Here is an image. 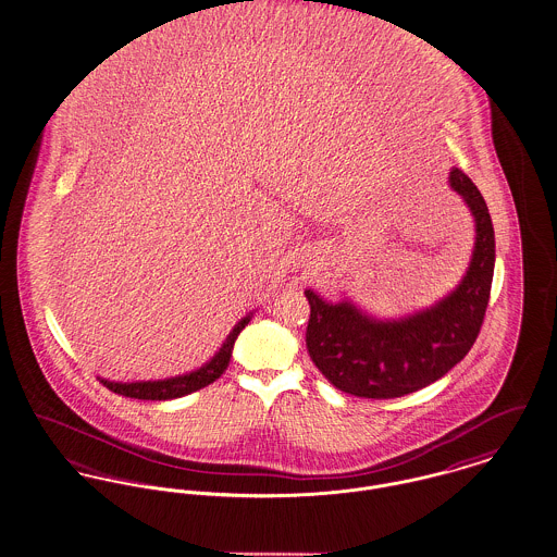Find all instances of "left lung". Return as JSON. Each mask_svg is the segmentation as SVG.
<instances>
[{
	"mask_svg": "<svg viewBox=\"0 0 557 557\" xmlns=\"http://www.w3.org/2000/svg\"><path fill=\"white\" fill-rule=\"evenodd\" d=\"M449 186L475 220L473 258L449 296L404 319L380 321L346 299L330 304L304 292L310 304L308 355L342 393L366 399L416 393L460 363L475 344L494 276V227L480 189L460 169L449 171Z\"/></svg>",
	"mask_w": 557,
	"mask_h": 557,
	"instance_id": "1",
	"label": "left lung"
}]
</instances>
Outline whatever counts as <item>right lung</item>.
I'll return each instance as SVG.
<instances>
[{
	"mask_svg": "<svg viewBox=\"0 0 557 557\" xmlns=\"http://www.w3.org/2000/svg\"><path fill=\"white\" fill-rule=\"evenodd\" d=\"M251 314H247L245 319H240L230 335L225 337L222 348L215 352V357L211 361H207L202 368L189 371L184 375H175V377H166V380H148V382H110L106 377H99L103 382V386H108L112 393L131 397V399H146V401H166V399H177L189 395L194 391H200L205 386H209L211 382H215L222 375L230 357H232V348L238 334L245 330V325H249Z\"/></svg>",
	"mask_w": 557,
	"mask_h": 557,
	"instance_id": "obj_1",
	"label": "right lung"
}]
</instances>
